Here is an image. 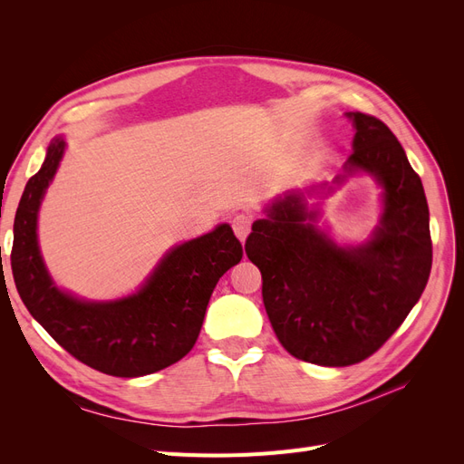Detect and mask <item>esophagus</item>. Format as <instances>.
Masks as SVG:
<instances>
[{"instance_id":"obj_1","label":"esophagus","mask_w":464,"mask_h":464,"mask_svg":"<svg viewBox=\"0 0 464 464\" xmlns=\"http://www.w3.org/2000/svg\"><path fill=\"white\" fill-rule=\"evenodd\" d=\"M251 222H254V218H251V215H247V213H240V215H236V217L232 218L234 234H236L237 237H240V242H244L246 236L249 234Z\"/></svg>"}]
</instances>
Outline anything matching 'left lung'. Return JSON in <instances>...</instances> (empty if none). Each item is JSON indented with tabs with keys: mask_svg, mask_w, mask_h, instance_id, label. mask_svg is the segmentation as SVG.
<instances>
[{
	"mask_svg": "<svg viewBox=\"0 0 464 464\" xmlns=\"http://www.w3.org/2000/svg\"><path fill=\"white\" fill-rule=\"evenodd\" d=\"M354 152L336 184L356 172L383 188V215L362 246H336L315 227L304 193L266 207L246 240L263 276V304L288 353L343 368L370 358L411 314L431 271L430 210L422 179L404 149L375 116L348 111Z\"/></svg>",
	"mask_w": 464,
	"mask_h": 464,
	"instance_id": "1",
	"label": "left lung"
}]
</instances>
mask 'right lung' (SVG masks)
Segmentation results:
<instances>
[{
	"mask_svg": "<svg viewBox=\"0 0 464 464\" xmlns=\"http://www.w3.org/2000/svg\"><path fill=\"white\" fill-rule=\"evenodd\" d=\"M63 150V137H55L23 191L13 224L11 269L23 304L55 343L92 370L139 377L172 366L198 341L218 278L240 263V240L220 224L176 246L128 298L85 302L62 292L42 261L36 218Z\"/></svg>",
	"mask_w": 464,
	"mask_h": 464,
	"instance_id": "obj_1",
	"label": "right lung"
}]
</instances>
